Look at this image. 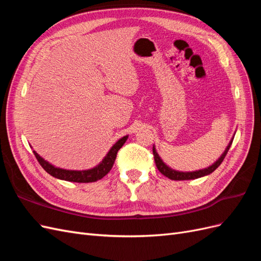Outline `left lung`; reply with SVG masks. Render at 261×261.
I'll use <instances>...</instances> for the list:
<instances>
[{
    "instance_id": "1",
    "label": "left lung",
    "mask_w": 261,
    "mask_h": 261,
    "mask_svg": "<svg viewBox=\"0 0 261 261\" xmlns=\"http://www.w3.org/2000/svg\"><path fill=\"white\" fill-rule=\"evenodd\" d=\"M231 145H232V140H231V143L228 144V146L226 147L223 154L221 155L219 158V160L217 162L213 163L211 167H209L207 169H203V170L195 171V172H178V171L172 170L160 159V156H159V154L156 153L154 147L152 148V151H153L154 162H155L156 168H158V170H159L162 173L164 176H167L170 179H174V180H184V179H195V178H198V177H201V176H204V175H208V174H210V173H212L213 171H215L219 167L221 163H222V161L224 160V158H225V155H226V153L228 151V149H230V147H231Z\"/></svg>"
}]
</instances>
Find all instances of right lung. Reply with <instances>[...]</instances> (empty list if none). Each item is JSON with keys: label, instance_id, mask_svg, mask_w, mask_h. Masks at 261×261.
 I'll return each mask as SVG.
<instances>
[{"label": "right lung", "instance_id": "obj_1", "mask_svg": "<svg viewBox=\"0 0 261 261\" xmlns=\"http://www.w3.org/2000/svg\"><path fill=\"white\" fill-rule=\"evenodd\" d=\"M127 137L128 136H124L123 138L118 140L117 143H115V145L110 149V151L105 156V159L102 160V162L98 164L96 168L87 171H69L55 168L49 162L43 160L36 151H34V153L37 158L38 162L40 163V165L45 170V172H48L53 177L68 181H76V183H91V181H97L98 179H101L102 177L106 176L110 172V170L112 169L118 150H120L122 146L125 144V141L127 140Z\"/></svg>", "mask_w": 261, "mask_h": 261}]
</instances>
